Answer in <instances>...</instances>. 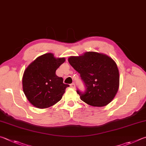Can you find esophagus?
Wrapping results in <instances>:
<instances>
[{
  "instance_id": "obj_1",
  "label": "esophagus",
  "mask_w": 146,
  "mask_h": 146,
  "mask_svg": "<svg viewBox=\"0 0 146 146\" xmlns=\"http://www.w3.org/2000/svg\"><path fill=\"white\" fill-rule=\"evenodd\" d=\"M70 88H75V87H76L75 83H72V84H70Z\"/></svg>"
}]
</instances>
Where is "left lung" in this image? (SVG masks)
<instances>
[{"mask_svg":"<svg viewBox=\"0 0 146 146\" xmlns=\"http://www.w3.org/2000/svg\"><path fill=\"white\" fill-rule=\"evenodd\" d=\"M70 65L80 74L86 90L76 92L81 100L93 106H106L118 91L119 73L117 64L109 56L87 52L68 58Z\"/></svg>","mask_w":146,"mask_h":146,"instance_id":"left-lung-1","label":"left lung"}]
</instances>
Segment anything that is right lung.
I'll list each match as a JSON object with an SVG mask.
<instances>
[{
	"label": "right lung",
	"instance_id": "right-lung-1",
	"mask_svg": "<svg viewBox=\"0 0 146 146\" xmlns=\"http://www.w3.org/2000/svg\"><path fill=\"white\" fill-rule=\"evenodd\" d=\"M65 58H56L51 53L38 57L27 66L22 79L23 90L31 103L38 108H46L60 101L68 85L56 71Z\"/></svg>",
	"mask_w": 146,
	"mask_h": 146
}]
</instances>
